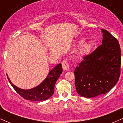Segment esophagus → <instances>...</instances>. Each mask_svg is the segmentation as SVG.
<instances>
[{
  "mask_svg": "<svg viewBox=\"0 0 123 123\" xmlns=\"http://www.w3.org/2000/svg\"><path fill=\"white\" fill-rule=\"evenodd\" d=\"M62 68L64 70H69L70 69V65L69 62L68 61L65 60L63 61L62 63Z\"/></svg>",
  "mask_w": 123,
  "mask_h": 123,
  "instance_id": "1",
  "label": "esophagus"
}]
</instances>
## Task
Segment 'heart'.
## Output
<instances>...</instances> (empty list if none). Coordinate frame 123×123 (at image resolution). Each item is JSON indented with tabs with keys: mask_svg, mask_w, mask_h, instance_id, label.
<instances>
[{
	"mask_svg": "<svg viewBox=\"0 0 123 123\" xmlns=\"http://www.w3.org/2000/svg\"><path fill=\"white\" fill-rule=\"evenodd\" d=\"M91 47H92V45H91L90 42H83L80 45L79 49V55L80 56H83L87 54L90 52V51L91 50Z\"/></svg>",
	"mask_w": 123,
	"mask_h": 123,
	"instance_id": "1",
	"label": "heart"
}]
</instances>
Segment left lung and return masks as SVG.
Returning a JSON list of instances; mask_svg holds the SVG:
<instances>
[{"label":"left lung","mask_w":123,"mask_h":123,"mask_svg":"<svg viewBox=\"0 0 123 123\" xmlns=\"http://www.w3.org/2000/svg\"><path fill=\"white\" fill-rule=\"evenodd\" d=\"M102 44L83 58L74 69L77 92L85 98H92L109 91L120 76L121 50L116 38L101 29Z\"/></svg>","instance_id":"obj_1"}]
</instances>
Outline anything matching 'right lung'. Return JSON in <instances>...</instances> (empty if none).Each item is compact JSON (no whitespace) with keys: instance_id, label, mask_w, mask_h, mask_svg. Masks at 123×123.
Listing matches in <instances>:
<instances>
[{"instance_id":"1","label":"right lung","mask_w":123,"mask_h":123,"mask_svg":"<svg viewBox=\"0 0 123 123\" xmlns=\"http://www.w3.org/2000/svg\"><path fill=\"white\" fill-rule=\"evenodd\" d=\"M62 73V65L59 63L51 70H50L44 80L37 87L29 90H23L14 85L8 78L10 83L15 91L26 100L33 101H44L50 98L54 92V86L60 74Z\"/></svg>"}]
</instances>
